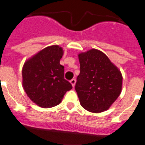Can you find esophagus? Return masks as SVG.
<instances>
[{"mask_svg": "<svg viewBox=\"0 0 145 145\" xmlns=\"http://www.w3.org/2000/svg\"><path fill=\"white\" fill-rule=\"evenodd\" d=\"M70 82H71V85H72V87H74V86H75V84H76V79H72L71 81H70Z\"/></svg>", "mask_w": 145, "mask_h": 145, "instance_id": "obj_1", "label": "esophagus"}]
</instances>
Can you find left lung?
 <instances>
[{
    "label": "left lung",
    "instance_id": "1",
    "mask_svg": "<svg viewBox=\"0 0 145 145\" xmlns=\"http://www.w3.org/2000/svg\"><path fill=\"white\" fill-rule=\"evenodd\" d=\"M78 56L80 74L75 89L81 105L92 113L108 110L121 92V71L100 50L91 49Z\"/></svg>",
    "mask_w": 145,
    "mask_h": 145
}]
</instances>
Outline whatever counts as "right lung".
Segmentation results:
<instances>
[{"instance_id":"obj_1","label":"right lung","mask_w":145,"mask_h":145,"mask_svg":"<svg viewBox=\"0 0 145 145\" xmlns=\"http://www.w3.org/2000/svg\"><path fill=\"white\" fill-rule=\"evenodd\" d=\"M63 49L58 45L47 47L24 63L23 87L30 100L43 108L58 105L67 91L72 89L64 79V67L60 64Z\"/></svg>"}]
</instances>
